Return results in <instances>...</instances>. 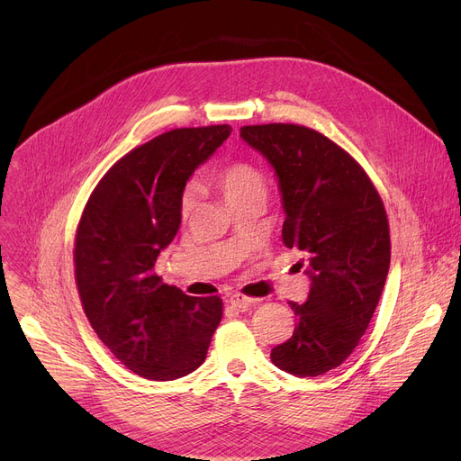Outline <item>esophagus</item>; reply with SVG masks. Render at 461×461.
<instances>
[{"mask_svg": "<svg viewBox=\"0 0 461 461\" xmlns=\"http://www.w3.org/2000/svg\"><path fill=\"white\" fill-rule=\"evenodd\" d=\"M230 304H233V306H237V308H240V310H248L249 306L257 304V299L246 297V295H242V294H235V295L230 297Z\"/></svg>", "mask_w": 461, "mask_h": 461, "instance_id": "obj_1", "label": "esophagus"}]
</instances>
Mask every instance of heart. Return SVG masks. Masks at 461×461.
I'll list each match as a JSON object with an SVG mask.
<instances>
[{
  "label": "heart",
  "mask_w": 461,
  "mask_h": 461,
  "mask_svg": "<svg viewBox=\"0 0 461 461\" xmlns=\"http://www.w3.org/2000/svg\"><path fill=\"white\" fill-rule=\"evenodd\" d=\"M213 187L224 196L228 204H237L249 196H267L268 182L265 173H262L255 164L246 160H235L221 167L213 178ZM194 206L193 191H185L182 199V215H189Z\"/></svg>",
  "instance_id": "heart-1"
}]
</instances>
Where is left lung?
Returning a JSON list of instances; mask_svg holds the SVG:
<instances>
[{
	"instance_id": "obj_1",
	"label": "left lung",
	"mask_w": 461,
	"mask_h": 461,
	"mask_svg": "<svg viewBox=\"0 0 461 461\" xmlns=\"http://www.w3.org/2000/svg\"><path fill=\"white\" fill-rule=\"evenodd\" d=\"M274 166L286 213L283 242L308 255L306 303H290L294 336L277 345L276 366L299 377L339 366L359 345L390 267V230L366 171L319 131L297 123L240 127Z\"/></svg>"
}]
</instances>
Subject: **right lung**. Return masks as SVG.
<instances>
[{
	"mask_svg": "<svg viewBox=\"0 0 461 461\" xmlns=\"http://www.w3.org/2000/svg\"><path fill=\"white\" fill-rule=\"evenodd\" d=\"M231 127H182L123 155L96 184L75 239V279L100 341L131 372L171 381L199 368L222 299L191 297L153 272L182 221L187 178Z\"/></svg>",
	"mask_w": 461,
	"mask_h": 461,
	"instance_id": "obj_1",
	"label": "right lung"
}]
</instances>
